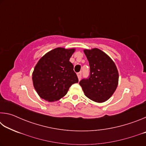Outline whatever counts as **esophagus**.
Wrapping results in <instances>:
<instances>
[{"mask_svg":"<svg viewBox=\"0 0 146 146\" xmlns=\"http://www.w3.org/2000/svg\"><path fill=\"white\" fill-rule=\"evenodd\" d=\"M77 76H78V80H80L81 79V76H82V74H81V73H77Z\"/></svg>","mask_w":146,"mask_h":146,"instance_id":"obj_1","label":"esophagus"}]
</instances>
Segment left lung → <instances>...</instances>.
I'll use <instances>...</instances> for the list:
<instances>
[{"mask_svg": "<svg viewBox=\"0 0 146 146\" xmlns=\"http://www.w3.org/2000/svg\"><path fill=\"white\" fill-rule=\"evenodd\" d=\"M90 66V76L79 82L84 95L95 102L107 101L118 84V71L113 60L100 49H84Z\"/></svg>", "mask_w": 146, "mask_h": 146, "instance_id": "1", "label": "left lung"}]
</instances>
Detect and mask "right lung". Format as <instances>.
I'll use <instances>...</instances> for the list:
<instances>
[{
	"label": "right lung",
	"instance_id": "1",
	"mask_svg": "<svg viewBox=\"0 0 146 146\" xmlns=\"http://www.w3.org/2000/svg\"><path fill=\"white\" fill-rule=\"evenodd\" d=\"M75 48H56L48 51L35 66L32 80L39 97L54 102L64 97L70 86L78 82L70 62Z\"/></svg>",
	"mask_w": 146,
	"mask_h": 146
}]
</instances>
